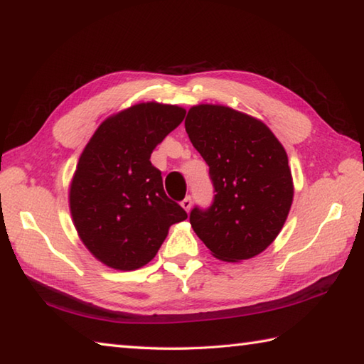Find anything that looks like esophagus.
Instances as JSON below:
<instances>
[{
  "mask_svg": "<svg viewBox=\"0 0 364 364\" xmlns=\"http://www.w3.org/2000/svg\"><path fill=\"white\" fill-rule=\"evenodd\" d=\"M181 207H183L184 210H186V211H189V210H191V207H193V199H191V197L188 196L186 199H184V200L181 202Z\"/></svg>",
  "mask_w": 364,
  "mask_h": 364,
  "instance_id": "34e87169",
  "label": "esophagus"
}]
</instances>
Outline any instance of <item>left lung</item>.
<instances>
[{"label":"left lung","mask_w":364,"mask_h":364,"mask_svg":"<svg viewBox=\"0 0 364 364\" xmlns=\"http://www.w3.org/2000/svg\"><path fill=\"white\" fill-rule=\"evenodd\" d=\"M184 127L208 164L213 205L189 221L216 259L240 262L262 253L285 224L294 184L288 156L259 119L224 105L191 107Z\"/></svg>","instance_id":"8db88e82"}]
</instances>
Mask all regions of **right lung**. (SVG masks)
Wrapping results in <instances>:
<instances>
[{
  "mask_svg": "<svg viewBox=\"0 0 364 364\" xmlns=\"http://www.w3.org/2000/svg\"><path fill=\"white\" fill-rule=\"evenodd\" d=\"M186 109L136 103L98 125L71 178L68 203L79 239L95 259L116 270L146 266L171 224L188 218L164 193L153 149L181 124Z\"/></svg>",
  "mask_w": 364,
  "mask_h": 364,
  "instance_id": "obj_1",
  "label": "right lung"
}]
</instances>
